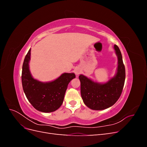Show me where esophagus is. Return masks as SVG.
Here are the masks:
<instances>
[{
    "mask_svg": "<svg viewBox=\"0 0 147 147\" xmlns=\"http://www.w3.org/2000/svg\"><path fill=\"white\" fill-rule=\"evenodd\" d=\"M74 72H75V75H76L77 76H78V75L81 73V69H80V68H78V67H77V68H76V69L74 70Z\"/></svg>",
    "mask_w": 147,
    "mask_h": 147,
    "instance_id": "esophagus-1",
    "label": "esophagus"
}]
</instances>
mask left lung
Segmentation results:
<instances>
[{
	"mask_svg": "<svg viewBox=\"0 0 147 147\" xmlns=\"http://www.w3.org/2000/svg\"><path fill=\"white\" fill-rule=\"evenodd\" d=\"M118 57L116 74L108 82L104 83L94 82L84 75H80L81 83V96L84 104L94 110L107 109L114 105L121 96L125 81V67L118 47L114 45Z\"/></svg>",
	"mask_w": 147,
	"mask_h": 147,
	"instance_id": "left-lung-1",
	"label": "left lung"
}]
</instances>
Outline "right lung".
<instances>
[{
	"label": "right lung",
	"mask_w": 147,
	"mask_h": 147,
	"mask_svg": "<svg viewBox=\"0 0 147 147\" xmlns=\"http://www.w3.org/2000/svg\"><path fill=\"white\" fill-rule=\"evenodd\" d=\"M30 49L22 68V85L24 94L34 107L44 113L55 112L63 104L68 84L75 78L74 73H64L51 82H42L32 76L29 69Z\"/></svg>",
	"instance_id": "1"
}]
</instances>
